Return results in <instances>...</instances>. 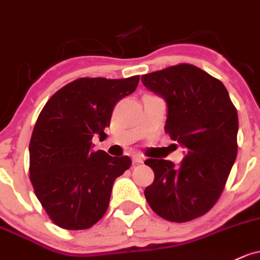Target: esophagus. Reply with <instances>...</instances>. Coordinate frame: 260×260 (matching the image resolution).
<instances>
[{"label":"esophagus","mask_w":260,"mask_h":260,"mask_svg":"<svg viewBox=\"0 0 260 260\" xmlns=\"http://www.w3.org/2000/svg\"><path fill=\"white\" fill-rule=\"evenodd\" d=\"M133 161H134V164H142V157L140 155H139V153H135V155H133Z\"/></svg>","instance_id":"34e87169"}]
</instances>
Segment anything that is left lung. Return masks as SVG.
<instances>
[{"label":"left lung","mask_w":260,"mask_h":260,"mask_svg":"<svg viewBox=\"0 0 260 260\" xmlns=\"http://www.w3.org/2000/svg\"><path fill=\"white\" fill-rule=\"evenodd\" d=\"M142 84L164 98L165 130L186 153L178 166L149 158L155 174L145 198L170 222H188L214 206L237 157L238 114L220 80L192 64H178L141 77Z\"/></svg>","instance_id":"left-lung-1"}]
</instances>
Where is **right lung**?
Masks as SVG:
<instances>
[{
	"label": "right lung",
	"mask_w": 260,
	"mask_h": 260,
	"mask_svg": "<svg viewBox=\"0 0 260 260\" xmlns=\"http://www.w3.org/2000/svg\"><path fill=\"white\" fill-rule=\"evenodd\" d=\"M139 79L80 78L59 89L42 109L29 142L30 182L60 228L86 230L107 212L114 181L131 160L94 152L91 140L107 135L114 108L135 91Z\"/></svg>",
	"instance_id": "add662e5"
}]
</instances>
